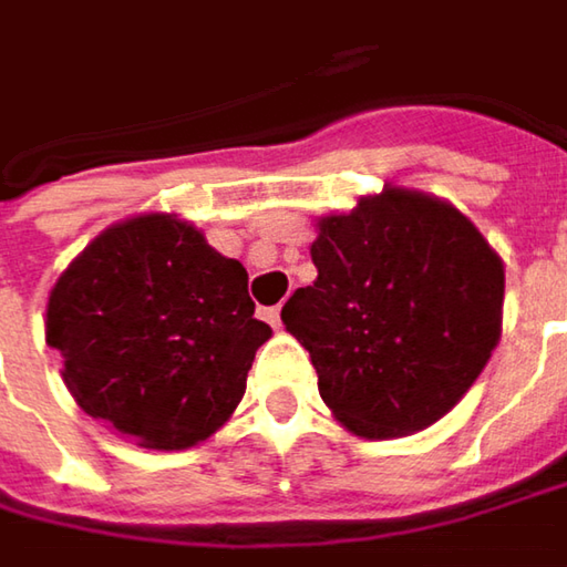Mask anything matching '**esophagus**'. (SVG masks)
Instances as JSON below:
<instances>
[{
	"instance_id": "obj_1",
	"label": "esophagus",
	"mask_w": 567,
	"mask_h": 567,
	"mask_svg": "<svg viewBox=\"0 0 567 567\" xmlns=\"http://www.w3.org/2000/svg\"><path fill=\"white\" fill-rule=\"evenodd\" d=\"M261 316H264V319H267V322H270V326H274V329L280 326V309H277V306H270V309H264Z\"/></svg>"
}]
</instances>
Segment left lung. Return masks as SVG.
Wrapping results in <instances>:
<instances>
[{"label":"left lung","mask_w":567,"mask_h":567,"mask_svg":"<svg viewBox=\"0 0 567 567\" xmlns=\"http://www.w3.org/2000/svg\"><path fill=\"white\" fill-rule=\"evenodd\" d=\"M316 228L319 274L280 319L309 351L319 396L364 439L442 420L501 339L497 251L452 203L400 186Z\"/></svg>","instance_id":"8db88e82"}]
</instances>
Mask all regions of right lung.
Wrapping results in <instances>:
<instances>
[{"label":"right lung","instance_id":"add662e5","mask_svg":"<svg viewBox=\"0 0 567 567\" xmlns=\"http://www.w3.org/2000/svg\"><path fill=\"white\" fill-rule=\"evenodd\" d=\"M44 336L83 413L144 449H189L245 396L270 326L255 319L241 264L177 216L147 213L63 270Z\"/></svg>","mask_w":567,"mask_h":567}]
</instances>
